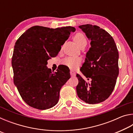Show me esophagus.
I'll return each mask as SVG.
<instances>
[{
  "label": "esophagus",
  "instance_id": "obj_1",
  "mask_svg": "<svg viewBox=\"0 0 133 133\" xmlns=\"http://www.w3.org/2000/svg\"><path fill=\"white\" fill-rule=\"evenodd\" d=\"M70 75H71V77H75V76H76V73L74 71H73V70H71L70 71Z\"/></svg>",
  "mask_w": 133,
  "mask_h": 133
}]
</instances>
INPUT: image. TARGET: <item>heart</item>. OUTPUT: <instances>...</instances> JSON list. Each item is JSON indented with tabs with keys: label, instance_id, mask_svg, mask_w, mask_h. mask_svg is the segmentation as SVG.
<instances>
[{
	"label": "heart",
	"instance_id": "obj_1",
	"mask_svg": "<svg viewBox=\"0 0 133 133\" xmlns=\"http://www.w3.org/2000/svg\"><path fill=\"white\" fill-rule=\"evenodd\" d=\"M74 40L79 47L82 46L83 44H87L86 38L82 33H78L76 34L75 37H74ZM62 62L63 64L68 67L69 69H76L80 66L82 60L80 57H68L65 58Z\"/></svg>",
	"mask_w": 133,
	"mask_h": 133
}]
</instances>
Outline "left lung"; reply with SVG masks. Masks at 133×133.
<instances>
[{"mask_svg": "<svg viewBox=\"0 0 133 133\" xmlns=\"http://www.w3.org/2000/svg\"><path fill=\"white\" fill-rule=\"evenodd\" d=\"M78 28L91 41L80 71L89 82L77 74L79 98L88 104H97L109 98L115 87L118 70V52L113 38L100 27L83 24Z\"/></svg>", "mask_w": 133, "mask_h": 133, "instance_id": "1", "label": "left lung"}]
</instances>
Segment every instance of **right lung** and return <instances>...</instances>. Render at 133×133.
Returning <instances> with one entry per match:
<instances>
[{
    "label": "right lung",
    "instance_id": "add662e5",
    "mask_svg": "<svg viewBox=\"0 0 133 133\" xmlns=\"http://www.w3.org/2000/svg\"><path fill=\"white\" fill-rule=\"evenodd\" d=\"M74 27L50 29L35 26L15 43L12 58L13 81L22 98L30 107L46 110L57 104L62 87L70 78V70L51 71L46 65L68 39Z\"/></svg>",
    "mask_w": 133,
    "mask_h": 133
}]
</instances>
